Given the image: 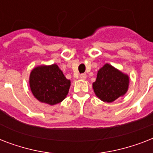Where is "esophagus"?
<instances>
[{
    "label": "esophagus",
    "mask_w": 153,
    "mask_h": 153,
    "mask_svg": "<svg viewBox=\"0 0 153 153\" xmlns=\"http://www.w3.org/2000/svg\"><path fill=\"white\" fill-rule=\"evenodd\" d=\"M80 79H82V80H85V79H86V74H80Z\"/></svg>",
    "instance_id": "34e87169"
}]
</instances>
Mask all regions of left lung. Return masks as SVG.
<instances>
[{
    "label": "left lung",
    "mask_w": 153,
    "mask_h": 153,
    "mask_svg": "<svg viewBox=\"0 0 153 153\" xmlns=\"http://www.w3.org/2000/svg\"><path fill=\"white\" fill-rule=\"evenodd\" d=\"M129 78L111 65L105 64L98 71L93 89L96 96L105 102H112L127 92Z\"/></svg>",
    "instance_id": "obj_1"
}]
</instances>
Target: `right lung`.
I'll list each match as a JSON object with an SVG mask.
<instances>
[{
	"mask_svg": "<svg viewBox=\"0 0 153 153\" xmlns=\"http://www.w3.org/2000/svg\"><path fill=\"white\" fill-rule=\"evenodd\" d=\"M29 85L37 100L52 105L64 100L69 91L71 81L66 79L56 64L43 65L32 70Z\"/></svg>",
	"mask_w": 153,
	"mask_h": 153,
	"instance_id": "add662e5",
	"label": "right lung"
}]
</instances>
